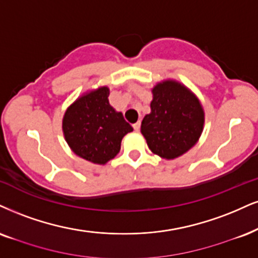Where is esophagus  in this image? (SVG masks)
<instances>
[{
  "instance_id": "34e87169",
  "label": "esophagus",
  "mask_w": 258,
  "mask_h": 258,
  "mask_svg": "<svg viewBox=\"0 0 258 258\" xmlns=\"http://www.w3.org/2000/svg\"><path fill=\"white\" fill-rule=\"evenodd\" d=\"M133 128L138 132V130H140V128H141V122H136L135 124H133Z\"/></svg>"
}]
</instances>
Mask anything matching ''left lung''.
Returning <instances> with one entry per match:
<instances>
[{
	"label": "left lung",
	"instance_id": "left-lung-1",
	"mask_svg": "<svg viewBox=\"0 0 258 258\" xmlns=\"http://www.w3.org/2000/svg\"><path fill=\"white\" fill-rule=\"evenodd\" d=\"M151 113L141 123L149 149L163 159L186 153L199 141L205 112L196 95L173 80L159 82L152 90Z\"/></svg>",
	"mask_w": 258,
	"mask_h": 258
}]
</instances>
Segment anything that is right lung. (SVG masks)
Wrapping results in <instances>:
<instances>
[{
  "mask_svg": "<svg viewBox=\"0 0 258 258\" xmlns=\"http://www.w3.org/2000/svg\"><path fill=\"white\" fill-rule=\"evenodd\" d=\"M106 86L78 98L63 117L67 144L76 155L93 164L104 165L118 154L124 135L133 126L109 103Z\"/></svg>",
  "mask_w": 258,
  "mask_h": 258,
  "instance_id": "right-lung-1",
  "label": "right lung"
}]
</instances>
